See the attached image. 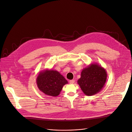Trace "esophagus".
<instances>
[{
	"instance_id": "obj_1",
	"label": "esophagus",
	"mask_w": 132,
	"mask_h": 132,
	"mask_svg": "<svg viewBox=\"0 0 132 132\" xmlns=\"http://www.w3.org/2000/svg\"><path fill=\"white\" fill-rule=\"evenodd\" d=\"M70 84H73L75 83V80H71L69 81Z\"/></svg>"
}]
</instances>
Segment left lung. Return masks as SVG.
<instances>
[{"label": "left lung", "instance_id": "left-lung-1", "mask_svg": "<svg viewBox=\"0 0 132 132\" xmlns=\"http://www.w3.org/2000/svg\"><path fill=\"white\" fill-rule=\"evenodd\" d=\"M107 77L106 70L97 63H93L84 68L78 84L86 96H93L101 90Z\"/></svg>", "mask_w": 132, "mask_h": 132}]
</instances>
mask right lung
<instances>
[{"instance_id": "1", "label": "right lung", "mask_w": 132, "mask_h": 132, "mask_svg": "<svg viewBox=\"0 0 132 132\" xmlns=\"http://www.w3.org/2000/svg\"><path fill=\"white\" fill-rule=\"evenodd\" d=\"M67 84L68 81L56 70H43L36 78V84L39 90L50 96H58L63 86Z\"/></svg>"}]
</instances>
